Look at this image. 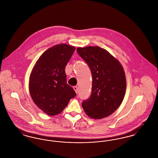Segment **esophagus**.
<instances>
[{
    "label": "esophagus",
    "instance_id": "1",
    "mask_svg": "<svg viewBox=\"0 0 158 158\" xmlns=\"http://www.w3.org/2000/svg\"><path fill=\"white\" fill-rule=\"evenodd\" d=\"M73 89H74V90H75L76 93L77 94L78 93V87L77 86H73Z\"/></svg>",
    "mask_w": 158,
    "mask_h": 158
}]
</instances>
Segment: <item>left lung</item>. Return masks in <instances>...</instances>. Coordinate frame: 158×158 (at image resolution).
<instances>
[{"label": "left lung", "instance_id": "left-lung-1", "mask_svg": "<svg viewBox=\"0 0 158 158\" xmlns=\"http://www.w3.org/2000/svg\"><path fill=\"white\" fill-rule=\"evenodd\" d=\"M77 53L90 68L91 95L83 101L85 113L94 119L112 114L121 105L126 90L124 71L120 62L98 46L77 48Z\"/></svg>", "mask_w": 158, "mask_h": 158}]
</instances>
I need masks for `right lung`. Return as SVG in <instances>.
<instances>
[{"label": "right lung", "mask_w": 158, "mask_h": 158, "mask_svg": "<svg viewBox=\"0 0 158 158\" xmlns=\"http://www.w3.org/2000/svg\"><path fill=\"white\" fill-rule=\"evenodd\" d=\"M75 50L66 44L48 48L36 62L30 77L29 88L34 103L47 115L60 114L76 95L67 83L65 68Z\"/></svg>", "instance_id": "1"}]
</instances>
